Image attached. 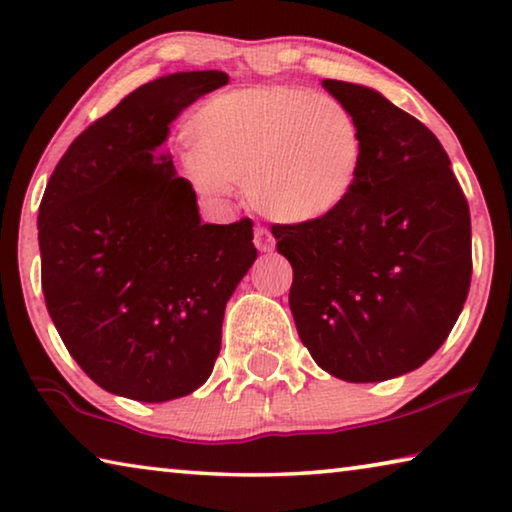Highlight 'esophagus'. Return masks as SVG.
Wrapping results in <instances>:
<instances>
[{
	"instance_id": "1",
	"label": "esophagus",
	"mask_w": 512,
	"mask_h": 512,
	"mask_svg": "<svg viewBox=\"0 0 512 512\" xmlns=\"http://www.w3.org/2000/svg\"><path fill=\"white\" fill-rule=\"evenodd\" d=\"M255 246L262 250V253H269V250H273V246H275V239H273V234L266 230V227H255Z\"/></svg>"
}]
</instances>
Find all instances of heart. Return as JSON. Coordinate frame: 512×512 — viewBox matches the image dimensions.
<instances>
[{
  "mask_svg": "<svg viewBox=\"0 0 512 512\" xmlns=\"http://www.w3.org/2000/svg\"><path fill=\"white\" fill-rule=\"evenodd\" d=\"M191 184L223 196L243 182L250 205L280 223L335 214L358 182L364 141L355 113L303 88H243L212 97L184 129Z\"/></svg>",
  "mask_w": 512,
  "mask_h": 512,
  "instance_id": "1",
  "label": "heart"
}]
</instances>
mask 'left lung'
<instances>
[{"mask_svg": "<svg viewBox=\"0 0 512 512\" xmlns=\"http://www.w3.org/2000/svg\"><path fill=\"white\" fill-rule=\"evenodd\" d=\"M323 86L360 123L358 182L335 214L271 232L294 269L289 307L314 362L348 383H380L419 369L456 326L472 218L431 129L373 88Z\"/></svg>", "mask_w": 512, "mask_h": 512, "instance_id": "left-lung-1", "label": "left lung"}]
</instances>
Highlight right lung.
Here are the masks:
<instances>
[{"label": "right lung", "mask_w": 512, "mask_h": 512, "mask_svg": "<svg viewBox=\"0 0 512 512\" xmlns=\"http://www.w3.org/2000/svg\"><path fill=\"white\" fill-rule=\"evenodd\" d=\"M227 84L221 70L154 79L86 127L38 209L45 305L93 383L180 399L212 376L225 305L257 259L253 221L202 223L196 191L159 154L170 123Z\"/></svg>", "instance_id": "add662e5"}]
</instances>
